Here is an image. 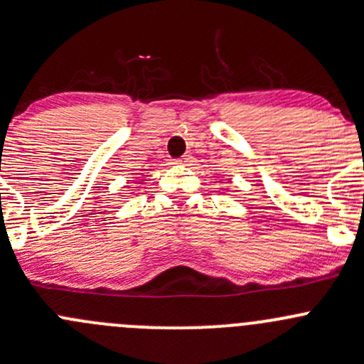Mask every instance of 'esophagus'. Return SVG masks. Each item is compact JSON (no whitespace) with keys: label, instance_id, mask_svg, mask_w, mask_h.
<instances>
[{"label":"esophagus","instance_id":"1","mask_svg":"<svg viewBox=\"0 0 364 364\" xmlns=\"http://www.w3.org/2000/svg\"><path fill=\"white\" fill-rule=\"evenodd\" d=\"M192 155H190V153H186V155H183L181 159L179 160H176V162L179 164V166H190V164H192Z\"/></svg>","mask_w":364,"mask_h":364}]
</instances>
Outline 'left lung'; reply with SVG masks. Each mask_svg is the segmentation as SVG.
<instances>
[{"instance_id":"obj_1","label":"left lung","mask_w":364,"mask_h":364,"mask_svg":"<svg viewBox=\"0 0 364 364\" xmlns=\"http://www.w3.org/2000/svg\"><path fill=\"white\" fill-rule=\"evenodd\" d=\"M227 190H228V188H227Z\"/></svg>"}]
</instances>
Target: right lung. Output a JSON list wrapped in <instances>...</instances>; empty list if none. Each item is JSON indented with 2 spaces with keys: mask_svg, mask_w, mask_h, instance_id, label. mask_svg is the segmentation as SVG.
<instances>
[{
  "mask_svg": "<svg viewBox=\"0 0 364 364\" xmlns=\"http://www.w3.org/2000/svg\"><path fill=\"white\" fill-rule=\"evenodd\" d=\"M143 181H144V179H139V181H137V186H141V185H143Z\"/></svg>",
  "mask_w": 364,
  "mask_h": 364,
  "instance_id": "right-lung-1",
  "label": "right lung"
}]
</instances>
